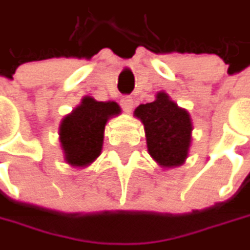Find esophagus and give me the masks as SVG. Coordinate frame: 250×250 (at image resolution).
<instances>
[{"label":"esophagus","instance_id":"34e87169","mask_svg":"<svg viewBox=\"0 0 250 250\" xmlns=\"http://www.w3.org/2000/svg\"><path fill=\"white\" fill-rule=\"evenodd\" d=\"M121 105H122L125 112H131L132 108H134V99L131 98V97H124V98L121 99Z\"/></svg>","mask_w":250,"mask_h":250}]
</instances>
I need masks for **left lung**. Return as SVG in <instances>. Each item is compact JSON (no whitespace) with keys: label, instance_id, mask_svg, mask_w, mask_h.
I'll use <instances>...</instances> for the list:
<instances>
[{"label":"left lung","instance_id":"left-lung-1","mask_svg":"<svg viewBox=\"0 0 250 250\" xmlns=\"http://www.w3.org/2000/svg\"><path fill=\"white\" fill-rule=\"evenodd\" d=\"M134 116L144 124L148 152L161 168L170 169L185 164L193 129L187 109L161 91L153 102L141 104Z\"/></svg>","mask_w":250,"mask_h":250}]
</instances>
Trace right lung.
Wrapping results in <instances>:
<instances>
[{"instance_id":"right-lung-1","label":"right lung","mask_w":250,"mask_h":250,"mask_svg":"<svg viewBox=\"0 0 250 250\" xmlns=\"http://www.w3.org/2000/svg\"><path fill=\"white\" fill-rule=\"evenodd\" d=\"M121 114L114 101H97L83 97L71 114L63 116L60 125V142L63 159L72 168H86L102 151L104 131L108 119Z\"/></svg>"}]
</instances>
